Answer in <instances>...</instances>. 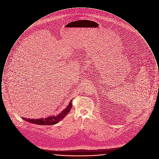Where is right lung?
<instances>
[{
    "mask_svg": "<svg viewBox=\"0 0 159 159\" xmlns=\"http://www.w3.org/2000/svg\"><path fill=\"white\" fill-rule=\"evenodd\" d=\"M72 107V100L70 101L68 106L66 108L63 110L60 114L57 115L56 116H49L45 119H30L23 117V119L25 121H29L31 123H34L37 125H53L61 120L66 116L70 112L71 108Z\"/></svg>",
    "mask_w": 159,
    "mask_h": 159,
    "instance_id": "add662e5",
    "label": "right lung"
}]
</instances>
